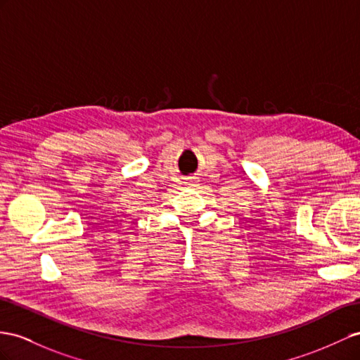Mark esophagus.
Segmentation results:
<instances>
[{"label": "esophagus", "instance_id": "obj_1", "mask_svg": "<svg viewBox=\"0 0 360 360\" xmlns=\"http://www.w3.org/2000/svg\"><path fill=\"white\" fill-rule=\"evenodd\" d=\"M188 186H196V181H195V179H191V181H188Z\"/></svg>", "mask_w": 360, "mask_h": 360}]
</instances>
